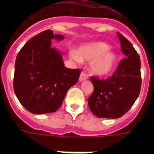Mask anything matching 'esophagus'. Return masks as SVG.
<instances>
[{
	"label": "esophagus",
	"mask_w": 154,
	"mask_h": 154,
	"mask_svg": "<svg viewBox=\"0 0 154 154\" xmlns=\"http://www.w3.org/2000/svg\"><path fill=\"white\" fill-rule=\"evenodd\" d=\"M87 78H88V76H87V74L85 73V72H82L80 75V77H79V81H80V82H83V81L87 80Z\"/></svg>",
	"instance_id": "1"
}]
</instances>
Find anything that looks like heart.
Instances as JSON below:
<instances>
[{"label": "heart", "instance_id": "heart-1", "mask_svg": "<svg viewBox=\"0 0 154 154\" xmlns=\"http://www.w3.org/2000/svg\"><path fill=\"white\" fill-rule=\"evenodd\" d=\"M71 57L77 62L90 61V72L96 76H107L114 70L118 60L115 51L104 42H93L81 46L78 51H71Z\"/></svg>", "mask_w": 154, "mask_h": 154}]
</instances>
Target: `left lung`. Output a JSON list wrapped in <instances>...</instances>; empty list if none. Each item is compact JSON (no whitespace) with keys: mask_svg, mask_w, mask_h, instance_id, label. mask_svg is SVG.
Instances as JSON below:
<instances>
[{"mask_svg":"<svg viewBox=\"0 0 154 154\" xmlns=\"http://www.w3.org/2000/svg\"><path fill=\"white\" fill-rule=\"evenodd\" d=\"M125 58L106 80L91 77L94 91L88 98L91 111L99 118L117 119L132 107L141 88L140 58L131 43L117 33Z\"/></svg>","mask_w":154,"mask_h":154,"instance_id":"left-lung-1","label":"left lung"}]
</instances>
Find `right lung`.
Here are the masks:
<instances>
[{"label":"right lung","mask_w":154,"mask_h":154,"mask_svg":"<svg viewBox=\"0 0 154 154\" xmlns=\"http://www.w3.org/2000/svg\"><path fill=\"white\" fill-rule=\"evenodd\" d=\"M54 38L61 41L64 37L51 29L41 32L24 45L15 60V96L26 110L36 115L55 112L81 73L80 69L64 66L61 53L51 46Z\"/></svg>","instance_id":"right-lung-1"}]
</instances>
